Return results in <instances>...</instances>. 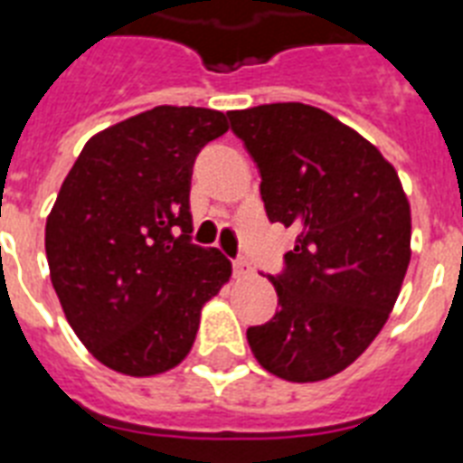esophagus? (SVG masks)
Here are the masks:
<instances>
[{"instance_id": "obj_1", "label": "esophagus", "mask_w": 463, "mask_h": 463, "mask_svg": "<svg viewBox=\"0 0 463 463\" xmlns=\"http://www.w3.org/2000/svg\"><path fill=\"white\" fill-rule=\"evenodd\" d=\"M232 273H235V278H247L251 276V266L244 259H238V261H232Z\"/></svg>"}]
</instances>
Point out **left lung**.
<instances>
[{
  "label": "left lung",
  "instance_id": "obj_1",
  "mask_svg": "<svg viewBox=\"0 0 463 463\" xmlns=\"http://www.w3.org/2000/svg\"><path fill=\"white\" fill-rule=\"evenodd\" d=\"M261 173L273 223L297 232L270 276L278 311L247 328L269 373L317 383L364 354L388 321L411 259V209L394 166L323 109L283 101L231 111Z\"/></svg>",
  "mask_w": 463,
  "mask_h": 463
}]
</instances>
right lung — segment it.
I'll return each instance as SVG.
<instances>
[{
    "mask_svg": "<svg viewBox=\"0 0 463 463\" xmlns=\"http://www.w3.org/2000/svg\"><path fill=\"white\" fill-rule=\"evenodd\" d=\"M225 114L154 107L92 135L47 216L49 276L97 362L146 378L193 349L199 314L231 261L193 244L190 180Z\"/></svg>",
    "mask_w": 463,
    "mask_h": 463,
    "instance_id": "obj_1",
    "label": "right lung"
}]
</instances>
